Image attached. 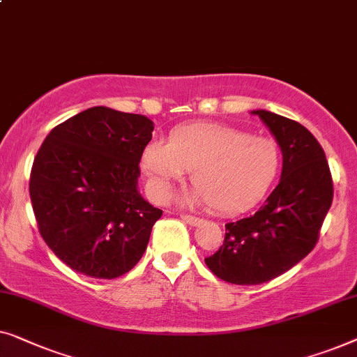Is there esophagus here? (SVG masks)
Listing matches in <instances>:
<instances>
[{"mask_svg": "<svg viewBox=\"0 0 357 357\" xmlns=\"http://www.w3.org/2000/svg\"><path fill=\"white\" fill-rule=\"evenodd\" d=\"M179 218L183 220V222H185L188 225H190V227H195V225H199L202 220L194 217V215H188V213H179Z\"/></svg>", "mask_w": 357, "mask_h": 357, "instance_id": "obj_1", "label": "esophagus"}]
</instances>
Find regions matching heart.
<instances>
[{
    "instance_id": "heart-1",
    "label": "heart",
    "mask_w": 357,
    "mask_h": 357,
    "mask_svg": "<svg viewBox=\"0 0 357 357\" xmlns=\"http://www.w3.org/2000/svg\"><path fill=\"white\" fill-rule=\"evenodd\" d=\"M140 168L158 202L168 200L174 183L190 172L195 185L185 192V204L238 213L257 204L277 181L281 150L273 139L223 124H185L169 132L167 144L150 142Z\"/></svg>"
}]
</instances>
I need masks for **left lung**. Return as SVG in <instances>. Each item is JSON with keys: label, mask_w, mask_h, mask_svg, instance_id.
<instances>
[{"label": "left lung", "mask_w": 357, "mask_h": 357, "mask_svg": "<svg viewBox=\"0 0 357 357\" xmlns=\"http://www.w3.org/2000/svg\"><path fill=\"white\" fill-rule=\"evenodd\" d=\"M265 123L283 153L281 179L254 215L227 223L223 245L205 259L228 283L260 284L301 262L319 241L333 200V181L317 139L303 124L265 109Z\"/></svg>", "instance_id": "left-lung-1"}]
</instances>
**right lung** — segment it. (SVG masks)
Here are the masks:
<instances>
[{
	"label": "right lung",
	"mask_w": 357,
	"mask_h": 357,
	"mask_svg": "<svg viewBox=\"0 0 357 357\" xmlns=\"http://www.w3.org/2000/svg\"><path fill=\"white\" fill-rule=\"evenodd\" d=\"M147 116L93 107L52 129L30 172L38 231L59 260L92 278L135 267L162 210L137 190Z\"/></svg>",
	"instance_id": "obj_1"
}]
</instances>
